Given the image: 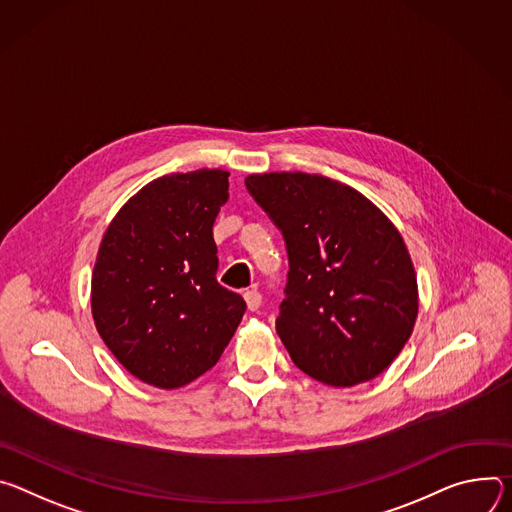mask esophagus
Instances as JSON below:
<instances>
[{"label":"esophagus","instance_id":"34e87169","mask_svg":"<svg viewBox=\"0 0 512 512\" xmlns=\"http://www.w3.org/2000/svg\"><path fill=\"white\" fill-rule=\"evenodd\" d=\"M244 299H246V305H248L250 311H258L260 305H262V295H260L256 289L246 291V293H244Z\"/></svg>","mask_w":512,"mask_h":512}]
</instances>
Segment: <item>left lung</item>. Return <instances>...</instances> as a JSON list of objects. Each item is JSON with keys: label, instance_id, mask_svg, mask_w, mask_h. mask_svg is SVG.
I'll return each instance as SVG.
<instances>
[{"label": "left lung", "instance_id": "8db88e82", "mask_svg": "<svg viewBox=\"0 0 512 512\" xmlns=\"http://www.w3.org/2000/svg\"><path fill=\"white\" fill-rule=\"evenodd\" d=\"M289 254L276 333L311 378L356 386L401 354L419 311L417 276L394 223L356 189L307 173L246 177Z\"/></svg>", "mask_w": 512, "mask_h": 512}]
</instances>
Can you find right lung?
I'll use <instances>...</instances> for the list:
<instances>
[{
    "label": "right lung",
    "instance_id": "add662e5",
    "mask_svg": "<svg viewBox=\"0 0 512 512\" xmlns=\"http://www.w3.org/2000/svg\"><path fill=\"white\" fill-rule=\"evenodd\" d=\"M219 168L142 187L111 219L93 266L91 313L118 362L158 388H179L217 364L246 303L221 287L213 221L225 205Z\"/></svg>",
    "mask_w": 512,
    "mask_h": 512
}]
</instances>
